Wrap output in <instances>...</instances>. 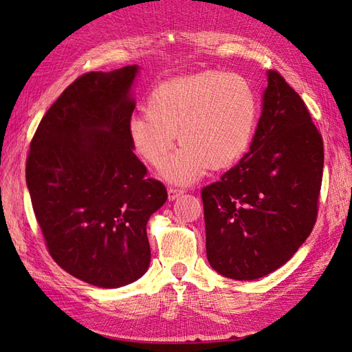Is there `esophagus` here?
<instances>
[{"label": "esophagus", "mask_w": 352, "mask_h": 352, "mask_svg": "<svg viewBox=\"0 0 352 352\" xmlns=\"http://www.w3.org/2000/svg\"><path fill=\"white\" fill-rule=\"evenodd\" d=\"M182 194H184V189L176 188V186H170L168 188V198L170 199H176L177 197H180Z\"/></svg>", "instance_id": "esophagus-1"}]
</instances>
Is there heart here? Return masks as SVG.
Returning <instances> with one entry per match:
<instances>
[{
    "instance_id": "1",
    "label": "heart",
    "mask_w": 352,
    "mask_h": 352,
    "mask_svg": "<svg viewBox=\"0 0 352 352\" xmlns=\"http://www.w3.org/2000/svg\"><path fill=\"white\" fill-rule=\"evenodd\" d=\"M258 119V98L239 74L206 70L158 85L145 102V113L129 123L133 151L145 163L163 167L180 148L166 175L186 184L206 172L235 164L248 150Z\"/></svg>"
}]
</instances>
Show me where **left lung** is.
Here are the masks:
<instances>
[{"mask_svg": "<svg viewBox=\"0 0 352 352\" xmlns=\"http://www.w3.org/2000/svg\"><path fill=\"white\" fill-rule=\"evenodd\" d=\"M250 153L201 190L207 258L217 273L254 280L289 260L318 212L324 150L302 98L269 70Z\"/></svg>", "mask_w": 352, "mask_h": 352, "instance_id": "8db88e82", "label": "left lung"}]
</instances>
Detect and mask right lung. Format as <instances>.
<instances>
[{
	"label": "right lung",
	"instance_id": "right-lung-1",
	"mask_svg": "<svg viewBox=\"0 0 352 352\" xmlns=\"http://www.w3.org/2000/svg\"><path fill=\"white\" fill-rule=\"evenodd\" d=\"M136 73V66L89 72L70 83L42 117L26 160L52 260L100 287L129 285L146 272V223L167 199L129 140Z\"/></svg>",
	"mask_w": 352,
	"mask_h": 352
}]
</instances>
